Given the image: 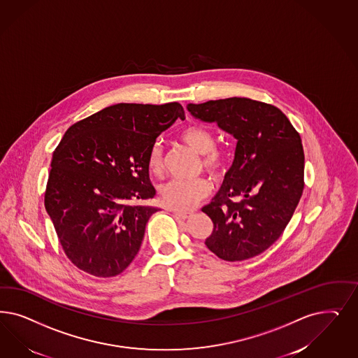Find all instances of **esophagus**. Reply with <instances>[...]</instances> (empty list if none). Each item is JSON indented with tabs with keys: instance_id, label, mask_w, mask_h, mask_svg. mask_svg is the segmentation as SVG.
Segmentation results:
<instances>
[{
	"instance_id": "esophagus-1",
	"label": "esophagus",
	"mask_w": 358,
	"mask_h": 358,
	"mask_svg": "<svg viewBox=\"0 0 358 358\" xmlns=\"http://www.w3.org/2000/svg\"><path fill=\"white\" fill-rule=\"evenodd\" d=\"M173 213L175 215V216H178L179 219L182 220L188 219V217L191 216V213H189V212H183V210H175V209H173Z\"/></svg>"
}]
</instances>
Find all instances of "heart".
<instances>
[{
	"instance_id": "b5f03b06",
	"label": "heart",
	"mask_w": 358,
	"mask_h": 358,
	"mask_svg": "<svg viewBox=\"0 0 358 358\" xmlns=\"http://www.w3.org/2000/svg\"><path fill=\"white\" fill-rule=\"evenodd\" d=\"M180 139L197 154H201V163L208 173L220 179L227 173L228 155L216 149V141L213 133L207 127L194 125L185 127L180 133ZM148 167L151 173L161 175L164 169L163 149L161 143H154L148 157ZM210 192V185L206 178H196L191 180L171 179L161 187L163 203L171 209L188 210L206 199Z\"/></svg>"
}]
</instances>
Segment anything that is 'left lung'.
Instances as JSON below:
<instances>
[{
    "instance_id": "obj_1",
    "label": "left lung",
    "mask_w": 358,
    "mask_h": 358,
    "mask_svg": "<svg viewBox=\"0 0 358 358\" xmlns=\"http://www.w3.org/2000/svg\"><path fill=\"white\" fill-rule=\"evenodd\" d=\"M187 109L237 139L231 170L201 209L213 222L208 249L229 262L264 253L286 229L304 189L299 133L277 106L246 97L188 104Z\"/></svg>"
}]
</instances>
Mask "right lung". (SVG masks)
Returning <instances> with one entry per match:
<instances>
[{
    "label": "right lung",
    "instance_id": "obj_1",
    "mask_svg": "<svg viewBox=\"0 0 358 358\" xmlns=\"http://www.w3.org/2000/svg\"><path fill=\"white\" fill-rule=\"evenodd\" d=\"M182 118L179 103L108 106L69 127L52 154L45 207L69 261L93 277L121 274L138 253L158 208L148 157Z\"/></svg>",
    "mask_w": 358,
    "mask_h": 358
}]
</instances>
